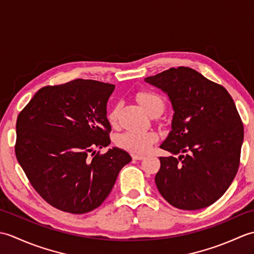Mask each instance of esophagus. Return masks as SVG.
I'll return each mask as SVG.
<instances>
[{
    "mask_svg": "<svg viewBox=\"0 0 254 254\" xmlns=\"http://www.w3.org/2000/svg\"><path fill=\"white\" fill-rule=\"evenodd\" d=\"M132 157H133V159H135V160H141L145 157V155H143V154H133Z\"/></svg>",
    "mask_w": 254,
    "mask_h": 254,
    "instance_id": "34e87169",
    "label": "esophagus"
}]
</instances>
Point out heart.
<instances>
[{
	"instance_id": "1",
	"label": "heart",
	"mask_w": 254,
	"mask_h": 254,
	"mask_svg": "<svg viewBox=\"0 0 254 254\" xmlns=\"http://www.w3.org/2000/svg\"><path fill=\"white\" fill-rule=\"evenodd\" d=\"M137 101L141 104L143 109L149 116L163 113L165 109V102L161 96L155 91L144 90L136 95ZM118 118V107H113L108 112V120L115 126ZM157 139V134L153 131H127L116 138V143L119 147L131 153H145L147 152L152 144Z\"/></svg>"
}]
</instances>
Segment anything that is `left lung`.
Instances as JSON below:
<instances>
[{"instance_id": "obj_1", "label": "left lung", "mask_w": 254, "mask_h": 254, "mask_svg": "<svg viewBox=\"0 0 254 254\" xmlns=\"http://www.w3.org/2000/svg\"><path fill=\"white\" fill-rule=\"evenodd\" d=\"M145 82L168 95L175 113L160 148L155 182L172 206L195 210L223 195L239 168L244 126L234 99L222 85L190 67H172ZM178 157H176V155Z\"/></svg>"}]
</instances>
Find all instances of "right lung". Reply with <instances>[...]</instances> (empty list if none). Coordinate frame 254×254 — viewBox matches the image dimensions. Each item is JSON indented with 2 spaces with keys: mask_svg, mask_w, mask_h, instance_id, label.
Segmentation results:
<instances>
[{
  "mask_svg": "<svg viewBox=\"0 0 254 254\" xmlns=\"http://www.w3.org/2000/svg\"><path fill=\"white\" fill-rule=\"evenodd\" d=\"M115 85L75 79L46 86L16 122L15 154L31 186L53 207L71 214L97 208L132 160L110 144L107 102Z\"/></svg>",
  "mask_w": 254,
  "mask_h": 254,
  "instance_id": "1",
  "label": "right lung"
}]
</instances>
